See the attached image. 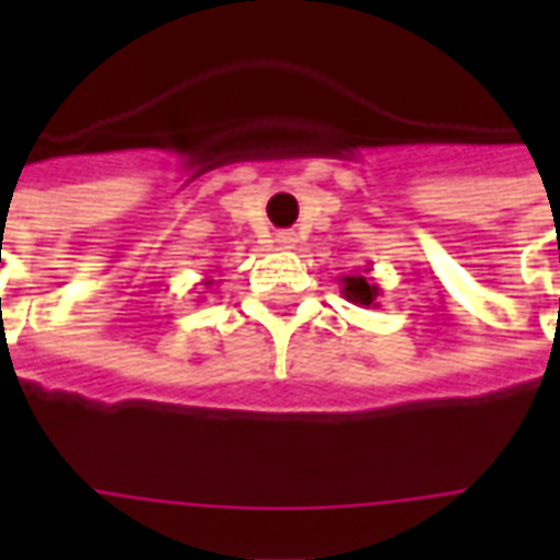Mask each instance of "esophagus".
<instances>
[{
    "label": "esophagus",
    "instance_id": "obj_1",
    "mask_svg": "<svg viewBox=\"0 0 560 560\" xmlns=\"http://www.w3.org/2000/svg\"><path fill=\"white\" fill-rule=\"evenodd\" d=\"M276 244L293 246V244H296V235H293V232H279V235H276Z\"/></svg>",
    "mask_w": 560,
    "mask_h": 560
}]
</instances>
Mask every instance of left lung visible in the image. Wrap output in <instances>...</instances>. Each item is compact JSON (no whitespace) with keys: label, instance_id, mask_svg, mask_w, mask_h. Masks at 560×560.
I'll list each match as a JSON object with an SVG mask.
<instances>
[{"label":"left lung","instance_id":"left-lung-1","mask_svg":"<svg viewBox=\"0 0 560 560\" xmlns=\"http://www.w3.org/2000/svg\"><path fill=\"white\" fill-rule=\"evenodd\" d=\"M366 272H360V276H342L340 293L349 299L351 305L377 307V305H381V302H377V299H381V284H377L374 279H369Z\"/></svg>","mask_w":560,"mask_h":560}]
</instances>
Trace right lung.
<instances>
[{
	"mask_svg": "<svg viewBox=\"0 0 560 560\" xmlns=\"http://www.w3.org/2000/svg\"><path fill=\"white\" fill-rule=\"evenodd\" d=\"M202 284H206V288H209V284H211V279H206V281H202Z\"/></svg>",
	"mask_w": 560,
	"mask_h": 560,
	"instance_id": "add662e5",
	"label": "right lung"
}]
</instances>
